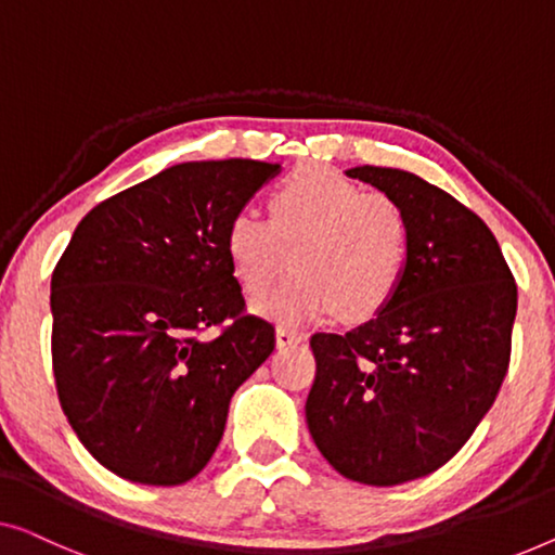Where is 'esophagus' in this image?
<instances>
[{
	"label": "esophagus",
	"mask_w": 555,
	"mask_h": 555,
	"mask_svg": "<svg viewBox=\"0 0 555 555\" xmlns=\"http://www.w3.org/2000/svg\"><path fill=\"white\" fill-rule=\"evenodd\" d=\"M305 337H308V335L291 331V327H278V331H275L278 348H293V345H300Z\"/></svg>",
	"instance_id": "34e87169"
}]
</instances>
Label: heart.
Listing matches in <instances>:
<instances>
[{"label":"heart","mask_w":555,"mask_h":555,"mask_svg":"<svg viewBox=\"0 0 555 555\" xmlns=\"http://www.w3.org/2000/svg\"><path fill=\"white\" fill-rule=\"evenodd\" d=\"M272 218L253 207L232 215L224 247L250 295L275 283L293 250L295 272L258 302L264 315L300 323L337 310L348 320L390 302L411 260V222L385 195H367L331 167L308 165L278 184Z\"/></svg>","instance_id":"obj_1"}]
</instances>
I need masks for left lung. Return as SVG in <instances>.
I'll list each match as a JSON object with an SVG mask.
<instances>
[{
	"mask_svg": "<svg viewBox=\"0 0 555 555\" xmlns=\"http://www.w3.org/2000/svg\"><path fill=\"white\" fill-rule=\"evenodd\" d=\"M403 207L411 260L390 302L350 333L310 337L305 421L340 476L400 486L438 470L491 411L511 360L518 291L488 224L396 167H350Z\"/></svg>",
	"mask_w": 555,
	"mask_h": 555,
	"instance_id": "1",
	"label": "left lung"
}]
</instances>
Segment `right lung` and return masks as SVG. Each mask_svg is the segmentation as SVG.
Returning <instances> with one entry per match:
<instances>
[{"instance_id": "obj_1", "label": "right lung", "mask_w": 555, "mask_h": 555, "mask_svg": "<svg viewBox=\"0 0 555 555\" xmlns=\"http://www.w3.org/2000/svg\"><path fill=\"white\" fill-rule=\"evenodd\" d=\"M280 170L240 157L172 165L77 224L52 272V371L72 430L115 476L195 478L232 392L275 350V327L243 315L224 232Z\"/></svg>"}]
</instances>
